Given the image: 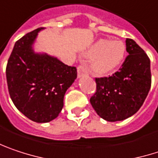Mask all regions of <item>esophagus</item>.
I'll return each instance as SVG.
<instances>
[{"mask_svg":"<svg viewBox=\"0 0 158 158\" xmlns=\"http://www.w3.org/2000/svg\"><path fill=\"white\" fill-rule=\"evenodd\" d=\"M89 74V69L87 64H81L78 67V77L80 78L84 75Z\"/></svg>","mask_w":158,"mask_h":158,"instance_id":"1","label":"esophagus"}]
</instances>
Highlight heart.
<instances>
[{"label":"heart","mask_w":158,"mask_h":158,"mask_svg":"<svg viewBox=\"0 0 158 158\" xmlns=\"http://www.w3.org/2000/svg\"><path fill=\"white\" fill-rule=\"evenodd\" d=\"M126 54V46L120 40H98L89 51L94 57L91 69L96 74L106 75L115 70L121 64Z\"/></svg>","instance_id":"obj_1"}]
</instances>
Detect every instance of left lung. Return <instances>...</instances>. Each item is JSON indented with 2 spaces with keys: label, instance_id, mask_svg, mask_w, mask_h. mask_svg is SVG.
<instances>
[{
  "label": "left lung",
  "instance_id": "left-lung-1",
  "mask_svg": "<svg viewBox=\"0 0 158 158\" xmlns=\"http://www.w3.org/2000/svg\"><path fill=\"white\" fill-rule=\"evenodd\" d=\"M128 55L112 76L96 78V92L90 103L107 121L124 120L138 111L151 87L150 60L132 39L126 40Z\"/></svg>",
  "mask_w": 158,
  "mask_h": 158
}]
</instances>
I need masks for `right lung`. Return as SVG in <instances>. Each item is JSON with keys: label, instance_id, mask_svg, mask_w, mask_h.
Returning <instances> with one entry per match:
<instances>
[{"label": "right lung", "instance_id": "right-lung-1", "mask_svg": "<svg viewBox=\"0 0 158 158\" xmlns=\"http://www.w3.org/2000/svg\"><path fill=\"white\" fill-rule=\"evenodd\" d=\"M43 28L18 40L8 60L6 79L10 97L24 116L38 123L56 118L63 108L67 89L77 78L76 67L57 58L37 54L32 44Z\"/></svg>", "mask_w": 158, "mask_h": 158}]
</instances>
